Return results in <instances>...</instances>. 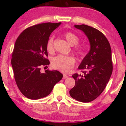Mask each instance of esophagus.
Here are the masks:
<instances>
[{"mask_svg": "<svg viewBox=\"0 0 126 126\" xmlns=\"http://www.w3.org/2000/svg\"><path fill=\"white\" fill-rule=\"evenodd\" d=\"M68 76L67 75H65V74H63V79H66L67 77H68Z\"/></svg>", "mask_w": 126, "mask_h": 126, "instance_id": "obj_1", "label": "esophagus"}]
</instances>
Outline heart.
<instances>
[{
	"label": "heart",
	"instance_id": "1",
	"mask_svg": "<svg viewBox=\"0 0 126 126\" xmlns=\"http://www.w3.org/2000/svg\"><path fill=\"white\" fill-rule=\"evenodd\" d=\"M65 38L68 42L72 46H75L79 42V38L76 34L69 32L65 34ZM46 50L49 53L54 52V39L50 38L46 43ZM75 52L79 56H84V49L82 46H76L75 49ZM75 59L70 56H56L51 59V64L54 69L63 72H69L75 66Z\"/></svg>",
	"mask_w": 126,
	"mask_h": 126
}]
</instances>
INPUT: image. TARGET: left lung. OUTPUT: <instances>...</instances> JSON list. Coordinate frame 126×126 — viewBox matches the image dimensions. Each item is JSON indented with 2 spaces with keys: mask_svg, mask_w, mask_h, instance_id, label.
<instances>
[{
  "mask_svg": "<svg viewBox=\"0 0 126 126\" xmlns=\"http://www.w3.org/2000/svg\"><path fill=\"white\" fill-rule=\"evenodd\" d=\"M87 36L90 43L89 53L79 66L82 75L72 77L75 85L69 91L73 99L83 103L91 102L100 95L112 73L111 49L108 39L101 32L85 25H75Z\"/></svg>",
  "mask_w": 126,
  "mask_h": 126,
  "instance_id": "obj_1",
  "label": "left lung"
}]
</instances>
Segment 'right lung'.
Masks as SVG:
<instances>
[{
	"mask_svg": "<svg viewBox=\"0 0 126 126\" xmlns=\"http://www.w3.org/2000/svg\"><path fill=\"white\" fill-rule=\"evenodd\" d=\"M61 23L47 22L32 26L16 39L11 65L19 89L29 99L37 100L49 95L55 84L63 78V75L57 70L47 69L44 73L40 71L41 67L49 65L46 58V43Z\"/></svg>",
	"mask_w": 126,
	"mask_h": 126,
	"instance_id": "right-lung-1",
	"label": "right lung"
}]
</instances>
